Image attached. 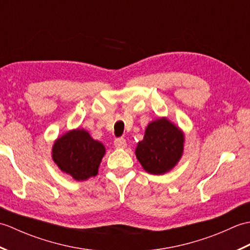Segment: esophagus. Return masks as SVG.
<instances>
[{
	"label": "esophagus",
	"mask_w": 250,
	"mask_h": 250,
	"mask_svg": "<svg viewBox=\"0 0 250 250\" xmlns=\"http://www.w3.org/2000/svg\"><path fill=\"white\" fill-rule=\"evenodd\" d=\"M114 145L116 148H119V149H124V148L126 147V142L125 139H122V137H120V139H116L115 142H114Z\"/></svg>",
	"instance_id": "34e87169"
}]
</instances>
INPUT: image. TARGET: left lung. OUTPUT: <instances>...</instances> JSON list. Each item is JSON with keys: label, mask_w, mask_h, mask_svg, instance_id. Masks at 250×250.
I'll use <instances>...</instances> for the list:
<instances>
[{"label": "left lung", "mask_w": 250, "mask_h": 250, "mask_svg": "<svg viewBox=\"0 0 250 250\" xmlns=\"http://www.w3.org/2000/svg\"><path fill=\"white\" fill-rule=\"evenodd\" d=\"M184 131L167 117H159L146 126L137 143L136 159L147 173L163 175L177 166L184 153Z\"/></svg>", "instance_id": "obj_1"}]
</instances>
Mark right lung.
<instances>
[{"mask_svg":"<svg viewBox=\"0 0 250 250\" xmlns=\"http://www.w3.org/2000/svg\"><path fill=\"white\" fill-rule=\"evenodd\" d=\"M105 152L102 143L93 140L88 131L77 128L58 137L51 148V158L63 173L83 182L97 176Z\"/></svg>","mask_w":250,"mask_h":250,"instance_id":"obj_1","label":"right lung"}]
</instances>
